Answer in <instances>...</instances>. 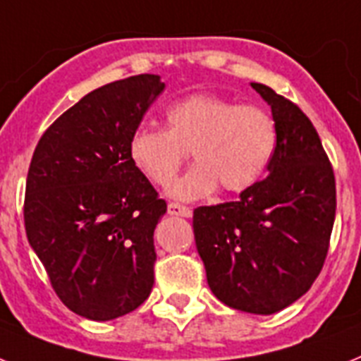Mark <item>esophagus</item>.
Returning <instances> with one entry per match:
<instances>
[{
  "instance_id": "34e87169",
  "label": "esophagus",
  "mask_w": 361,
  "mask_h": 361,
  "mask_svg": "<svg viewBox=\"0 0 361 361\" xmlns=\"http://www.w3.org/2000/svg\"><path fill=\"white\" fill-rule=\"evenodd\" d=\"M169 215H174V216H185V219H189L190 215H192V209L187 206H180V204H176V202H171L169 204Z\"/></svg>"
}]
</instances>
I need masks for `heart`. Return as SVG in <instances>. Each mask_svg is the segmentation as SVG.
Segmentation results:
<instances>
[{
  "label": "heart",
  "mask_w": 361,
  "mask_h": 361,
  "mask_svg": "<svg viewBox=\"0 0 361 361\" xmlns=\"http://www.w3.org/2000/svg\"><path fill=\"white\" fill-rule=\"evenodd\" d=\"M166 128L139 126L128 154L133 166L155 185L174 178L187 152L195 165L169 189L178 200H196L221 185L243 192L262 180L278 146L272 114L215 94H192L166 109Z\"/></svg>",
  "instance_id": "1"
}]
</instances>
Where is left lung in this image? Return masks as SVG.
Wrapping results in <instances>:
<instances>
[{
    "label": "left lung",
    "instance_id": "8db88e82",
    "mask_svg": "<svg viewBox=\"0 0 361 361\" xmlns=\"http://www.w3.org/2000/svg\"><path fill=\"white\" fill-rule=\"evenodd\" d=\"M250 85L278 128L269 176L237 202L196 207L192 228L213 295L233 310L271 315L302 297L323 269L336 178L306 114L271 87Z\"/></svg>",
    "mask_w": 361,
    "mask_h": 361
}]
</instances>
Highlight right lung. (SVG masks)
Instances as JSON below:
<instances>
[{"label":"right lung","instance_id":"right-lung-1","mask_svg":"<svg viewBox=\"0 0 361 361\" xmlns=\"http://www.w3.org/2000/svg\"><path fill=\"white\" fill-rule=\"evenodd\" d=\"M163 89L159 75L140 74L92 90L49 126L29 165V245L64 306L90 321L133 312L154 287L166 202L128 145Z\"/></svg>","mask_w":361,"mask_h":361}]
</instances>
